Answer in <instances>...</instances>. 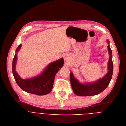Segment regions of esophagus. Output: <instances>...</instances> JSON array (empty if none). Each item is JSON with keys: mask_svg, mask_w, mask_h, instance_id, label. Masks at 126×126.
<instances>
[{"mask_svg": "<svg viewBox=\"0 0 126 126\" xmlns=\"http://www.w3.org/2000/svg\"><path fill=\"white\" fill-rule=\"evenodd\" d=\"M66 60H67V58H66Z\"/></svg>", "mask_w": 126, "mask_h": 126, "instance_id": "34e87169", "label": "esophagus"}]
</instances>
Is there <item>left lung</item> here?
I'll list each match as a JSON object with an SVG mask.
<instances>
[{"label": "left lung", "mask_w": 126, "mask_h": 126, "mask_svg": "<svg viewBox=\"0 0 126 126\" xmlns=\"http://www.w3.org/2000/svg\"><path fill=\"white\" fill-rule=\"evenodd\" d=\"M108 43L109 41L107 40ZM109 55L108 63V72L102 78L97 81L87 83L85 84L80 83L75 78L72 72H70V81L71 87L74 93L78 96H93L99 94L107 88L110 83L113 75V64L112 61V52L109 44L107 46Z\"/></svg>", "instance_id": "8db88e82"}]
</instances>
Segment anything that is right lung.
I'll list each match as a JSON object with an SVG mask.
<instances>
[{
    "mask_svg": "<svg viewBox=\"0 0 126 126\" xmlns=\"http://www.w3.org/2000/svg\"><path fill=\"white\" fill-rule=\"evenodd\" d=\"M21 45V44H20L16 49L12 63L13 75L17 84L23 91L28 93L38 95L49 94L52 89L56 74L64 65L63 58L50 63L39 75L28 79H23L16 71L17 52L20 49Z\"/></svg>",
    "mask_w": 126,
    "mask_h": 126,
    "instance_id": "right-lung-1",
    "label": "right lung"
}]
</instances>
